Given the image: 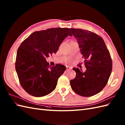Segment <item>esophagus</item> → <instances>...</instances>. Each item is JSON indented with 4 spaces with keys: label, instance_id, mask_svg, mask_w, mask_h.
I'll return each mask as SVG.
<instances>
[{
    "label": "esophagus",
    "instance_id": "1",
    "mask_svg": "<svg viewBox=\"0 0 125 125\" xmlns=\"http://www.w3.org/2000/svg\"><path fill=\"white\" fill-rule=\"evenodd\" d=\"M66 69H67V70H70L72 69V68H70V67H67Z\"/></svg>",
    "mask_w": 125,
    "mask_h": 125
}]
</instances>
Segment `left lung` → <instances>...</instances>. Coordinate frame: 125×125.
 <instances>
[{
  "label": "left lung",
  "instance_id": "8db88e82",
  "mask_svg": "<svg viewBox=\"0 0 125 125\" xmlns=\"http://www.w3.org/2000/svg\"><path fill=\"white\" fill-rule=\"evenodd\" d=\"M79 43L85 59L86 70L74 68L76 76L70 81L72 89L83 97L93 96L101 92L108 81L112 71V59L104 40L89 30L69 28Z\"/></svg>",
  "mask_w": 125,
  "mask_h": 125
}]
</instances>
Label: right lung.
Listing matches in <instances>:
<instances>
[{
	"mask_svg": "<svg viewBox=\"0 0 125 125\" xmlns=\"http://www.w3.org/2000/svg\"><path fill=\"white\" fill-rule=\"evenodd\" d=\"M72 33L67 28H53L35 31L23 40L17 52L15 68L19 83L26 92L42 97L55 89L63 65L49 66L46 58L56 53L62 42Z\"/></svg>",
	"mask_w": 125,
	"mask_h": 125,
	"instance_id": "1",
	"label": "right lung"
}]
</instances>
